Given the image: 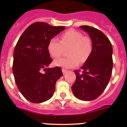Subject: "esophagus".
<instances>
[{"mask_svg": "<svg viewBox=\"0 0 127 127\" xmlns=\"http://www.w3.org/2000/svg\"><path fill=\"white\" fill-rule=\"evenodd\" d=\"M62 72L64 74H65L67 72V70H65V69H62Z\"/></svg>", "mask_w": 127, "mask_h": 127, "instance_id": "1", "label": "esophagus"}]
</instances>
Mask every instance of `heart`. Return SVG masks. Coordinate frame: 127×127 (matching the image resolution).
<instances>
[{"label": "heart", "instance_id": "b5f03b06", "mask_svg": "<svg viewBox=\"0 0 127 127\" xmlns=\"http://www.w3.org/2000/svg\"><path fill=\"white\" fill-rule=\"evenodd\" d=\"M68 48L66 58H59L54 62V65L64 68H72L85 62L92 50L91 40L83 36L82 33L75 30H69L60 35V41L51 38L48 44V51L54 58L62 55L64 48Z\"/></svg>", "mask_w": 127, "mask_h": 127}]
</instances>
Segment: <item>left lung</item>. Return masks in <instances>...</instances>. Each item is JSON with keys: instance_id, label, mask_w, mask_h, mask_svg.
Wrapping results in <instances>:
<instances>
[{"instance_id": "left-lung-1", "label": "left lung", "mask_w": 127, "mask_h": 127, "mask_svg": "<svg viewBox=\"0 0 127 127\" xmlns=\"http://www.w3.org/2000/svg\"><path fill=\"white\" fill-rule=\"evenodd\" d=\"M79 27L89 35L92 50L82 66V72L79 70H74L76 79L71 88L76 98L90 101L102 94L111 77L113 46L100 30L87 25Z\"/></svg>"}]
</instances>
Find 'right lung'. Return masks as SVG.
<instances>
[{
	"label": "right lung",
	"mask_w": 127,
	"mask_h": 127,
	"mask_svg": "<svg viewBox=\"0 0 127 127\" xmlns=\"http://www.w3.org/2000/svg\"><path fill=\"white\" fill-rule=\"evenodd\" d=\"M64 30L65 27L35 22L25 30L16 45L13 65L14 79L20 93L31 102L41 103L51 98L56 82L63 76L60 67L48 68L52 62L48 44ZM42 70L46 71L44 74Z\"/></svg>",
	"instance_id": "add662e5"
}]
</instances>
